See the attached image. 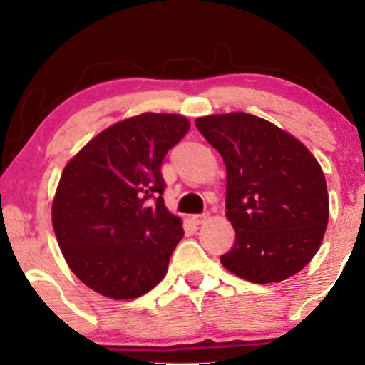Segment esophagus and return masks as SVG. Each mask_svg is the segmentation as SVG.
I'll use <instances>...</instances> for the list:
<instances>
[{"label": "esophagus", "instance_id": "34e87169", "mask_svg": "<svg viewBox=\"0 0 365 365\" xmlns=\"http://www.w3.org/2000/svg\"><path fill=\"white\" fill-rule=\"evenodd\" d=\"M209 217H211V216H209V212H204V215H197V216L192 217V221H194L195 225H202V223H206Z\"/></svg>", "mask_w": 365, "mask_h": 365}]
</instances>
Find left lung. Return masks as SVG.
I'll use <instances>...</instances> for the list:
<instances>
[{"label": "left lung", "instance_id": "8db88e82", "mask_svg": "<svg viewBox=\"0 0 365 365\" xmlns=\"http://www.w3.org/2000/svg\"><path fill=\"white\" fill-rule=\"evenodd\" d=\"M223 158L226 217L235 230L223 267L257 284L302 271L319 250L329 217L326 178L314 154L292 133L249 113L195 120Z\"/></svg>", "mask_w": 365, "mask_h": 365}]
</instances>
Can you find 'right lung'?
I'll return each mask as SVG.
<instances>
[{
	"mask_svg": "<svg viewBox=\"0 0 365 365\" xmlns=\"http://www.w3.org/2000/svg\"><path fill=\"white\" fill-rule=\"evenodd\" d=\"M188 128L182 115L142 113L103 130L66 163L53 230L68 267L91 290L130 300L165 278L183 228L161 197V163Z\"/></svg>",
	"mask_w": 365,
	"mask_h": 365,
	"instance_id": "obj_1",
	"label": "right lung"
}]
</instances>
